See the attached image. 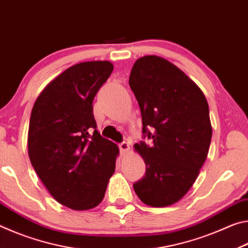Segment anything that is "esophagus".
<instances>
[{
    "label": "esophagus",
    "mask_w": 248,
    "mask_h": 248,
    "mask_svg": "<svg viewBox=\"0 0 248 248\" xmlns=\"http://www.w3.org/2000/svg\"><path fill=\"white\" fill-rule=\"evenodd\" d=\"M119 149H120L121 152H124V153L127 152V151H129V149H130L129 142H127V141L121 142V143H119Z\"/></svg>",
    "instance_id": "esophagus-1"
}]
</instances>
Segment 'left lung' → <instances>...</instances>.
Segmentation results:
<instances>
[{"instance_id": "1", "label": "left lung", "mask_w": 248, "mask_h": 248, "mask_svg": "<svg viewBox=\"0 0 248 248\" xmlns=\"http://www.w3.org/2000/svg\"><path fill=\"white\" fill-rule=\"evenodd\" d=\"M129 85L139 103L142 133L152 143L134 144L144 159V177L133 184L142 202H177L198 177L212 137L204 95L182 70L157 56L138 59Z\"/></svg>"}]
</instances>
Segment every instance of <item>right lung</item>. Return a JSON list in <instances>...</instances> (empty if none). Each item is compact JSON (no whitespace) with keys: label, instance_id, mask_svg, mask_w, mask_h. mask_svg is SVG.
Masks as SVG:
<instances>
[{"label":"right lung","instance_id":"obj_1","mask_svg":"<svg viewBox=\"0 0 248 248\" xmlns=\"http://www.w3.org/2000/svg\"><path fill=\"white\" fill-rule=\"evenodd\" d=\"M114 70L109 61L66 69L33 105L28 155L37 175L59 203L95 208L104 199L119 149L96 130L93 100Z\"/></svg>","mask_w":248,"mask_h":248}]
</instances>
